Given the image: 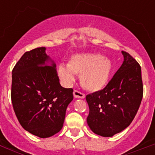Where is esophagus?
I'll return each instance as SVG.
<instances>
[{
  "label": "esophagus",
  "mask_w": 155,
  "mask_h": 155,
  "mask_svg": "<svg viewBox=\"0 0 155 155\" xmlns=\"http://www.w3.org/2000/svg\"><path fill=\"white\" fill-rule=\"evenodd\" d=\"M74 96L76 98H85V94L84 93L78 91V90H74Z\"/></svg>",
  "instance_id": "34e87169"
}]
</instances>
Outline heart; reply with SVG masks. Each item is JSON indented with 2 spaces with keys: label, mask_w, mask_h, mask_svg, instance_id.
<instances>
[{
  "label": "heart",
  "mask_w": 155,
  "mask_h": 155,
  "mask_svg": "<svg viewBox=\"0 0 155 155\" xmlns=\"http://www.w3.org/2000/svg\"><path fill=\"white\" fill-rule=\"evenodd\" d=\"M113 71L112 61L94 53H78L71 56L68 66L59 65L58 76L64 84L70 86L80 75V82L84 88L98 91L106 86Z\"/></svg>",
  "instance_id": "obj_1"
}]
</instances>
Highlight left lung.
<instances>
[{"label": "left lung", "instance_id": "1", "mask_svg": "<svg viewBox=\"0 0 155 155\" xmlns=\"http://www.w3.org/2000/svg\"><path fill=\"white\" fill-rule=\"evenodd\" d=\"M124 60L102 90L87 94L88 127L102 137H113L132 123L143 98L141 68L132 56L122 51Z\"/></svg>", "mask_w": 155, "mask_h": 155}]
</instances>
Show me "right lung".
<instances>
[{
    "label": "right lung",
    "instance_id": "obj_1",
    "mask_svg": "<svg viewBox=\"0 0 155 155\" xmlns=\"http://www.w3.org/2000/svg\"><path fill=\"white\" fill-rule=\"evenodd\" d=\"M51 64H49V63ZM12 105L21 127L46 138L62 129L73 89L60 84L55 63L46 47L25 52L12 71Z\"/></svg>",
    "mask_w": 155,
    "mask_h": 155
}]
</instances>
